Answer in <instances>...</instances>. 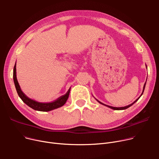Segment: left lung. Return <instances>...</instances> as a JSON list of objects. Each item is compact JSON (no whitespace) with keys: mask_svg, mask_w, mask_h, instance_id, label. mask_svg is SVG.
Here are the masks:
<instances>
[{"mask_svg":"<svg viewBox=\"0 0 159 159\" xmlns=\"http://www.w3.org/2000/svg\"><path fill=\"white\" fill-rule=\"evenodd\" d=\"M145 86H146V82H145V84H144V87H143V93H142V94H141V96L137 98L136 100H135L132 103H131V104H130V105H127V106H125V107H112V106H110V105H105V104H104V103H102L101 102H100V101H98V100H97L100 103H101V104H102V105H105V106H106V107H109V108H111V109H114V110H125V109H128L129 107H130V106H132V105L134 104V103H135L137 100H138V99L142 96V94H143V92H144V88H145Z\"/></svg>","mask_w":159,"mask_h":159,"instance_id":"obj_1","label":"left lung"}]
</instances>
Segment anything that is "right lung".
I'll return each mask as SVG.
<instances>
[{
    "instance_id": "obj_1",
    "label": "right lung",
    "mask_w": 159,
    "mask_h": 159,
    "mask_svg": "<svg viewBox=\"0 0 159 159\" xmlns=\"http://www.w3.org/2000/svg\"><path fill=\"white\" fill-rule=\"evenodd\" d=\"M16 64L14 66L13 69V80L15 83V86L17 91V93L18 94L19 97L22 99V100L29 107L32 108L34 110L38 111H43V112H47L50 111H52L54 109H57L59 107H61L63 106L66 102L69 94H70V90H68L66 94H65L63 96H61L55 101L50 102V103H42V102H37L34 100L31 99L29 98L24 93V92L22 91L20 88V86L18 84V82L16 78Z\"/></svg>"
}]
</instances>
